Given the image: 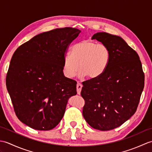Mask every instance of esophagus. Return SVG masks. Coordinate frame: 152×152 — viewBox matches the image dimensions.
Segmentation results:
<instances>
[{"label":"esophagus","instance_id":"esophagus-1","mask_svg":"<svg viewBox=\"0 0 152 152\" xmlns=\"http://www.w3.org/2000/svg\"><path fill=\"white\" fill-rule=\"evenodd\" d=\"M82 88V84L81 83L78 82L76 86V89H77V93H78V95H80V93H81Z\"/></svg>","mask_w":152,"mask_h":152}]
</instances>
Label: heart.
Instances as JSON below:
<instances>
[{
  "label": "heart",
  "mask_w": 152,
  "mask_h": 152,
  "mask_svg": "<svg viewBox=\"0 0 152 152\" xmlns=\"http://www.w3.org/2000/svg\"><path fill=\"white\" fill-rule=\"evenodd\" d=\"M110 60V51L108 46L90 40H83L71 48V54L64 56V74L71 78L76 74L83 78H96L104 73Z\"/></svg>",
  "instance_id": "1"
}]
</instances>
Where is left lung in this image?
Instances as JSON below:
<instances>
[{
  "mask_svg": "<svg viewBox=\"0 0 152 152\" xmlns=\"http://www.w3.org/2000/svg\"><path fill=\"white\" fill-rule=\"evenodd\" d=\"M91 38L108 47L110 60L102 75L82 82V114L93 128L109 131L119 127L136 112L144 74L138 55L121 37L102 32Z\"/></svg>",
  "mask_w": 152,
  "mask_h": 152,
  "instance_id": "left-lung-1",
  "label": "left lung"
}]
</instances>
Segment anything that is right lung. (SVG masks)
<instances>
[{
	"instance_id": "1",
	"label": "right lung",
	"mask_w": 152,
	"mask_h": 152,
	"mask_svg": "<svg viewBox=\"0 0 152 152\" xmlns=\"http://www.w3.org/2000/svg\"><path fill=\"white\" fill-rule=\"evenodd\" d=\"M80 32L72 27L44 32L13 54L6 88L16 115L28 127L52 129L62 119L68 100L76 95V82L64 76L63 62Z\"/></svg>"
}]
</instances>
